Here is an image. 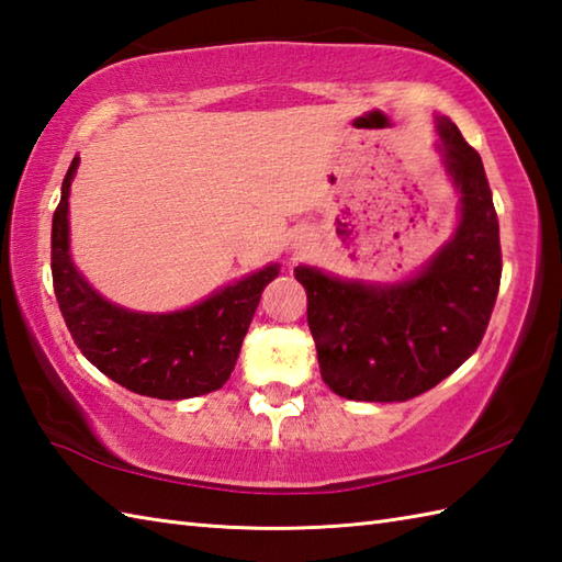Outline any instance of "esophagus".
Here are the masks:
<instances>
[{"mask_svg":"<svg viewBox=\"0 0 562 562\" xmlns=\"http://www.w3.org/2000/svg\"><path fill=\"white\" fill-rule=\"evenodd\" d=\"M300 248H302V244H300Z\"/></svg>","mask_w":562,"mask_h":562,"instance_id":"esophagus-1","label":"esophagus"}]
</instances>
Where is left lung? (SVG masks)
I'll list each match as a JSON object with an SVG mask.
<instances>
[{"mask_svg": "<svg viewBox=\"0 0 562 562\" xmlns=\"http://www.w3.org/2000/svg\"><path fill=\"white\" fill-rule=\"evenodd\" d=\"M445 166L461 195L459 226L417 278L348 282L300 266L321 376L350 401H408L479 348L503 278L499 224L483 161L449 117H437Z\"/></svg>", "mask_w": 562, "mask_h": 562, "instance_id": "1", "label": "left lung"}]
</instances>
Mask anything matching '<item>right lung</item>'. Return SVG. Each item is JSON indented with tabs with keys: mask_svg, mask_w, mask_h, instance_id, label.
<instances>
[{
	"mask_svg": "<svg viewBox=\"0 0 562 562\" xmlns=\"http://www.w3.org/2000/svg\"><path fill=\"white\" fill-rule=\"evenodd\" d=\"M79 166L71 159L63 198L53 214V288L77 348L101 372L149 398L178 401L217 391L232 376L260 294L280 266L262 268L210 300L173 314H137L105 302L77 272L69 256V186Z\"/></svg>",
	"mask_w": 562,
	"mask_h": 562,
	"instance_id": "right-lung-1",
	"label": "right lung"
}]
</instances>
